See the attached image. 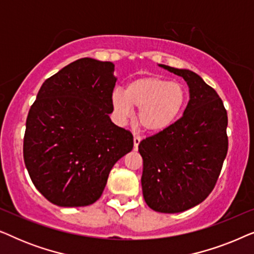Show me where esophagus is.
<instances>
[{"label":"esophagus","instance_id":"1","mask_svg":"<svg viewBox=\"0 0 254 254\" xmlns=\"http://www.w3.org/2000/svg\"><path fill=\"white\" fill-rule=\"evenodd\" d=\"M141 136L140 135H134V149L135 150H136V149L138 148V144H140V142H141Z\"/></svg>","mask_w":254,"mask_h":254}]
</instances>
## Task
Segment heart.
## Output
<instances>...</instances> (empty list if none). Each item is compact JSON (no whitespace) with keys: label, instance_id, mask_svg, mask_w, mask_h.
Masks as SVG:
<instances>
[{"label":"heart","instance_id":"b5f03b06","mask_svg":"<svg viewBox=\"0 0 254 254\" xmlns=\"http://www.w3.org/2000/svg\"><path fill=\"white\" fill-rule=\"evenodd\" d=\"M120 119H127L131 107L138 109V123L145 130L158 133L168 129L182 117L187 104V91L180 83L161 76H142L130 81L125 92L114 90L111 97Z\"/></svg>","mask_w":254,"mask_h":254}]
</instances>
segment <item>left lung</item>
<instances>
[{"instance_id":"obj_1","label":"left lung","mask_w":254,"mask_h":254,"mask_svg":"<svg viewBox=\"0 0 254 254\" xmlns=\"http://www.w3.org/2000/svg\"><path fill=\"white\" fill-rule=\"evenodd\" d=\"M189 84L190 102L168 129L142 140V190L159 213H182L214 190L228 152V114L215 90L195 72L159 64Z\"/></svg>"}]
</instances>
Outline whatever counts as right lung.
<instances>
[{
  "instance_id": "right-lung-1",
  "label": "right lung",
  "mask_w": 254,
  "mask_h": 254,
  "mask_svg": "<svg viewBox=\"0 0 254 254\" xmlns=\"http://www.w3.org/2000/svg\"><path fill=\"white\" fill-rule=\"evenodd\" d=\"M114 64L83 58L43 83L24 135V162L36 189L60 207L96 202L113 165L133 149L114 125Z\"/></svg>"
}]
</instances>
